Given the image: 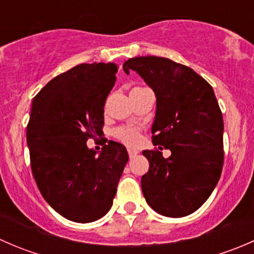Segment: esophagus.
<instances>
[{
	"mask_svg": "<svg viewBox=\"0 0 254 254\" xmlns=\"http://www.w3.org/2000/svg\"><path fill=\"white\" fill-rule=\"evenodd\" d=\"M127 152H129V157L130 158H134L135 156L139 153V151L137 150H134V148H127Z\"/></svg>",
	"mask_w": 254,
	"mask_h": 254,
	"instance_id": "34e87169",
	"label": "esophagus"
}]
</instances>
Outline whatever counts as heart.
Masks as SVG:
<instances>
[{
    "mask_svg": "<svg viewBox=\"0 0 254 254\" xmlns=\"http://www.w3.org/2000/svg\"><path fill=\"white\" fill-rule=\"evenodd\" d=\"M117 136L124 142L132 145V143H135L139 140V131H137L136 127H120L117 131Z\"/></svg>",
    "mask_w": 254,
    "mask_h": 254,
    "instance_id": "1",
    "label": "heart"
}]
</instances>
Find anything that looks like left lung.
<instances>
[{"label": "left lung", "mask_w": 254, "mask_h": 254, "mask_svg": "<svg viewBox=\"0 0 254 254\" xmlns=\"http://www.w3.org/2000/svg\"><path fill=\"white\" fill-rule=\"evenodd\" d=\"M156 96L151 132L158 150L142 151L150 168L141 178L146 203L168 217L196 211L209 198L224 165V120L214 89L190 67L158 56L125 61ZM167 148L170 158L159 151Z\"/></svg>", "instance_id": "8db88e82"}]
</instances>
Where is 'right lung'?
Segmentation results:
<instances>
[{
    "label": "right lung",
    "mask_w": 254,
    "mask_h": 254,
    "mask_svg": "<svg viewBox=\"0 0 254 254\" xmlns=\"http://www.w3.org/2000/svg\"><path fill=\"white\" fill-rule=\"evenodd\" d=\"M115 64H81L56 76L34 97L27 127L30 166L43 198L71 221L103 217L113 205L129 156L109 141L101 152L87 146L101 136L104 104Z\"/></svg>",
    "instance_id": "add662e5"
}]
</instances>
